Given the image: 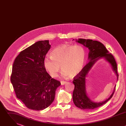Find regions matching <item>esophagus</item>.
<instances>
[{
  "mask_svg": "<svg viewBox=\"0 0 126 126\" xmlns=\"http://www.w3.org/2000/svg\"><path fill=\"white\" fill-rule=\"evenodd\" d=\"M66 83H67V82H65V81H61V84L62 85H65Z\"/></svg>",
  "mask_w": 126,
  "mask_h": 126,
  "instance_id": "1",
  "label": "esophagus"
}]
</instances>
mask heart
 I'll use <instances>...</instances> for the list:
<instances>
[{
    "mask_svg": "<svg viewBox=\"0 0 126 126\" xmlns=\"http://www.w3.org/2000/svg\"><path fill=\"white\" fill-rule=\"evenodd\" d=\"M51 54V56L44 58V66L51 77L57 76L61 67L63 78L75 77L82 71L86 52L82 46L62 45L55 48Z\"/></svg>",
    "mask_w": 126,
    "mask_h": 126,
    "instance_id": "1",
    "label": "heart"
}]
</instances>
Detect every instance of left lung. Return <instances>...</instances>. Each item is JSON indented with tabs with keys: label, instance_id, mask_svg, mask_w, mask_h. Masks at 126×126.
Segmentation results:
<instances>
[{
	"label": "left lung",
	"instance_id": "obj_1",
	"mask_svg": "<svg viewBox=\"0 0 126 126\" xmlns=\"http://www.w3.org/2000/svg\"><path fill=\"white\" fill-rule=\"evenodd\" d=\"M76 41L88 48L89 52L88 53V63L73 81L75 85L73 92V101L75 106L83 110L94 109L105 104L112 97L115 90L116 86L114 88L113 93L108 98L102 102H95L92 101L87 95L86 78L95 63L99 59H104L111 65L112 70L117 76L118 81L119 75L117 72V63L113 56L109 53L105 46L101 42L91 39L81 38L76 39Z\"/></svg>",
	"mask_w": 126,
	"mask_h": 126
}]
</instances>
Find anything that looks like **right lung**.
<instances>
[{
    "label": "right lung",
    "instance_id": "obj_1",
    "mask_svg": "<svg viewBox=\"0 0 126 126\" xmlns=\"http://www.w3.org/2000/svg\"><path fill=\"white\" fill-rule=\"evenodd\" d=\"M50 47L49 40L36 42L20 52L13 64L10 80L16 97L31 110H42L49 107L61 85L52 78L44 66Z\"/></svg>",
    "mask_w": 126,
    "mask_h": 126
}]
</instances>
